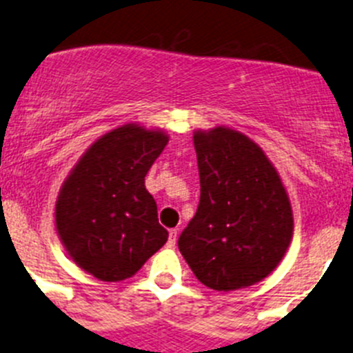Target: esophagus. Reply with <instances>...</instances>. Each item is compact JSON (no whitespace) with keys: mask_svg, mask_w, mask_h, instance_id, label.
<instances>
[{"mask_svg":"<svg viewBox=\"0 0 353 353\" xmlns=\"http://www.w3.org/2000/svg\"><path fill=\"white\" fill-rule=\"evenodd\" d=\"M176 236H179V231H176V229H171L170 240H168V247H174V243H176Z\"/></svg>","mask_w":353,"mask_h":353,"instance_id":"obj_1","label":"esophagus"}]
</instances>
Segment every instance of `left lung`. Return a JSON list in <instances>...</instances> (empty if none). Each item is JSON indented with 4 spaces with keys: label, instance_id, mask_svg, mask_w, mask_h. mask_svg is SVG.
Listing matches in <instances>:
<instances>
[{
    "label": "left lung",
    "instance_id": "1",
    "mask_svg": "<svg viewBox=\"0 0 353 353\" xmlns=\"http://www.w3.org/2000/svg\"><path fill=\"white\" fill-rule=\"evenodd\" d=\"M201 198L179 238L199 282L236 290L266 278L292 238V210L264 152L238 131L194 132Z\"/></svg>",
    "mask_w": 353,
    "mask_h": 353
}]
</instances>
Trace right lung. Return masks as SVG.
Segmentation results:
<instances>
[{"label":"right lung","instance_id":"right-lung-1","mask_svg":"<svg viewBox=\"0 0 353 353\" xmlns=\"http://www.w3.org/2000/svg\"><path fill=\"white\" fill-rule=\"evenodd\" d=\"M168 143L128 124L90 145L59 192L56 225L71 259L103 282L137 273L168 241L145 176Z\"/></svg>","mask_w":353,"mask_h":353}]
</instances>
